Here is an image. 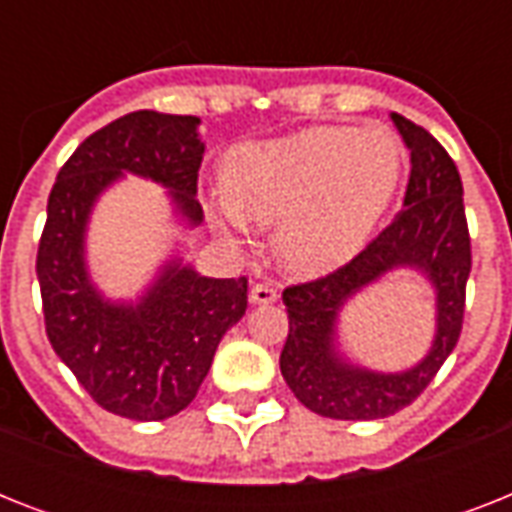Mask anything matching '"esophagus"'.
<instances>
[{
  "instance_id": "1",
  "label": "esophagus",
  "mask_w": 512,
  "mask_h": 512,
  "mask_svg": "<svg viewBox=\"0 0 512 512\" xmlns=\"http://www.w3.org/2000/svg\"><path fill=\"white\" fill-rule=\"evenodd\" d=\"M276 297H279V292H276V287H273V284H268V281H263V284H255V287L249 289V303L252 305H271V303H276Z\"/></svg>"
}]
</instances>
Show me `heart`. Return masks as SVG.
<instances>
[{
    "instance_id": "b5f03b06",
    "label": "heart",
    "mask_w": 512,
    "mask_h": 512,
    "mask_svg": "<svg viewBox=\"0 0 512 512\" xmlns=\"http://www.w3.org/2000/svg\"><path fill=\"white\" fill-rule=\"evenodd\" d=\"M404 151L382 127H311L233 146L209 220L228 239L273 228V252L295 276H327L366 247L396 199Z\"/></svg>"
}]
</instances>
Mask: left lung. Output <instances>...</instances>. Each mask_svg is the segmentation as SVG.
I'll return each mask as SVG.
<instances>
[{"label": "left lung", "instance_id": "obj_1", "mask_svg": "<svg viewBox=\"0 0 512 512\" xmlns=\"http://www.w3.org/2000/svg\"><path fill=\"white\" fill-rule=\"evenodd\" d=\"M390 119L412 154L404 209L348 265L281 295L289 313L281 374L300 404L332 420H380L412 404L462 332L470 236L460 172L428 130L398 114ZM396 270H412L429 281L437 327L429 353L417 365L380 373L358 365L341 348L339 313L366 286Z\"/></svg>", "mask_w": 512, "mask_h": 512}]
</instances>
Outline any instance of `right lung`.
Listing matches in <instances>:
<instances>
[{"label":"right lung","mask_w":512,"mask_h":512,"mask_svg":"<svg viewBox=\"0 0 512 512\" xmlns=\"http://www.w3.org/2000/svg\"><path fill=\"white\" fill-rule=\"evenodd\" d=\"M199 116L135 111L92 132L58 172L47 201L36 279L52 350L103 409L127 420L183 412L215 350L247 311V279H212L172 249L138 297H108L92 279L87 231L100 196L124 180L162 185L175 223L204 220L196 201Z\"/></svg>","instance_id":"1"}]
</instances>
